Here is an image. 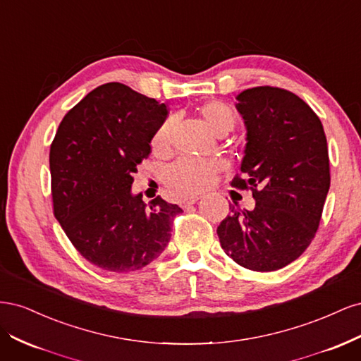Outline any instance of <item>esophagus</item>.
Instances as JSON below:
<instances>
[{"label": "esophagus", "mask_w": 361, "mask_h": 361, "mask_svg": "<svg viewBox=\"0 0 361 361\" xmlns=\"http://www.w3.org/2000/svg\"><path fill=\"white\" fill-rule=\"evenodd\" d=\"M199 199H200L199 195H192V197H187V199L180 200V206H182V207H188V206H191V204H194V203H197Z\"/></svg>", "instance_id": "obj_1"}]
</instances>
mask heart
Returning a JSON list of instances; mask_svg holds the SVG:
<instances>
[{"label":"heart","mask_w":361,"mask_h":361,"mask_svg":"<svg viewBox=\"0 0 361 361\" xmlns=\"http://www.w3.org/2000/svg\"><path fill=\"white\" fill-rule=\"evenodd\" d=\"M200 114L207 126L218 137H223L235 128L236 113L231 105L220 101L206 102L200 108ZM174 118L164 120L152 140L157 152H166L171 143V133ZM218 166L212 161H199L191 158H180L173 162L166 171V183L169 190L178 197L187 199L203 191L211 183Z\"/></svg>","instance_id":"obj_1"}]
</instances>
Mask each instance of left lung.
Wrapping results in <instances>:
<instances>
[{
  "mask_svg": "<svg viewBox=\"0 0 361 361\" xmlns=\"http://www.w3.org/2000/svg\"><path fill=\"white\" fill-rule=\"evenodd\" d=\"M247 129L241 176L251 211L231 206L216 228L226 255L253 271H276L298 259L319 227L330 190L329 146L319 117L301 97L262 85L236 96Z\"/></svg>",
  "mask_w": 361,
  "mask_h": 361,
  "instance_id": "left-lung-1",
  "label": "left lung"
}]
</instances>
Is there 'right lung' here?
Returning a JSON list of instances; mask_svg holds the SVG:
<instances>
[{
    "instance_id": "obj_1",
    "label": "right lung",
    "mask_w": 361,
    "mask_h": 361,
    "mask_svg": "<svg viewBox=\"0 0 361 361\" xmlns=\"http://www.w3.org/2000/svg\"><path fill=\"white\" fill-rule=\"evenodd\" d=\"M167 106L128 85L96 87L63 117L49 150L54 215L97 268L129 272L166 250L178 204L130 187Z\"/></svg>"
}]
</instances>
